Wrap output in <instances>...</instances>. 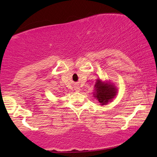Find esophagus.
Listing matches in <instances>:
<instances>
[{"label":"esophagus","mask_w":157,"mask_h":157,"mask_svg":"<svg viewBox=\"0 0 157 157\" xmlns=\"http://www.w3.org/2000/svg\"><path fill=\"white\" fill-rule=\"evenodd\" d=\"M78 90H79V89H78Z\"/></svg>","instance_id":"34e87169"}]
</instances>
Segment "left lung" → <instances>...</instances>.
I'll use <instances>...</instances> for the list:
<instances>
[{
	"label": "left lung",
	"instance_id": "obj_1",
	"mask_svg": "<svg viewBox=\"0 0 157 157\" xmlns=\"http://www.w3.org/2000/svg\"><path fill=\"white\" fill-rule=\"evenodd\" d=\"M94 96L98 101L101 105H106L112 101L117 95V89L112 83L104 82L97 79L94 86Z\"/></svg>",
	"mask_w": 157,
	"mask_h": 157
}]
</instances>
